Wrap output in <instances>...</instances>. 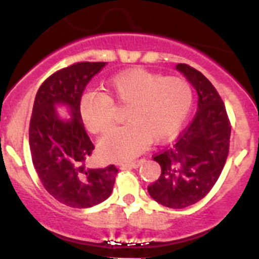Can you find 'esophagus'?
Instances as JSON below:
<instances>
[{"label": "esophagus", "instance_id": "obj_1", "mask_svg": "<svg viewBox=\"0 0 259 259\" xmlns=\"http://www.w3.org/2000/svg\"><path fill=\"white\" fill-rule=\"evenodd\" d=\"M143 163H144V159H140V160H138V161H132V163L122 164V165H121V169H126V168H138V166L142 165Z\"/></svg>", "mask_w": 259, "mask_h": 259}]
</instances>
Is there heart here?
<instances>
[{
	"mask_svg": "<svg viewBox=\"0 0 259 259\" xmlns=\"http://www.w3.org/2000/svg\"><path fill=\"white\" fill-rule=\"evenodd\" d=\"M104 90L105 94H83L79 113L85 129L100 134L113 125L114 101L127 105L126 124L111 130L99 143V154L106 160H130L153 139L161 142L176 135L193 105V90L187 80L144 69L115 75Z\"/></svg>",
	"mask_w": 259,
	"mask_h": 259,
	"instance_id": "b5f03b06",
	"label": "heart"
}]
</instances>
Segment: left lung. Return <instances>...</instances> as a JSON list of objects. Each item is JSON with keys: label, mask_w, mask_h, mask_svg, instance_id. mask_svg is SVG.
<instances>
[{"label": "left lung", "mask_w": 259, "mask_h": 259, "mask_svg": "<svg viewBox=\"0 0 259 259\" xmlns=\"http://www.w3.org/2000/svg\"><path fill=\"white\" fill-rule=\"evenodd\" d=\"M176 69L197 91V114L173 145L154 156L161 174L148 192L159 204L180 209L203 199L218 180L228 156L231 126L210 81L185 64Z\"/></svg>", "instance_id": "8db88e82"}]
</instances>
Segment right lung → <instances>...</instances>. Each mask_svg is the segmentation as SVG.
Instances as JSON below:
<instances>
[{
  "label": "right lung",
  "mask_w": 259,
  "mask_h": 259,
  "mask_svg": "<svg viewBox=\"0 0 259 259\" xmlns=\"http://www.w3.org/2000/svg\"><path fill=\"white\" fill-rule=\"evenodd\" d=\"M106 62H79L55 72L38 89L30 121L32 163L44 187L65 205L90 208L110 197L117 169H90L94 145L79 113L82 91ZM65 107L70 118L57 111Z\"/></svg>",
  "instance_id": "obj_1"
}]
</instances>
